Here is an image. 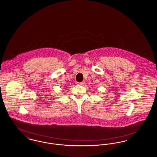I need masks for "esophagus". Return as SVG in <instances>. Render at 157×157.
Instances as JSON below:
<instances>
[{
  "mask_svg": "<svg viewBox=\"0 0 157 157\" xmlns=\"http://www.w3.org/2000/svg\"><path fill=\"white\" fill-rule=\"evenodd\" d=\"M78 85H84V84L85 83V81H82L81 82H77L76 83Z\"/></svg>",
  "mask_w": 157,
  "mask_h": 157,
  "instance_id": "34e87169",
  "label": "esophagus"
}]
</instances>
